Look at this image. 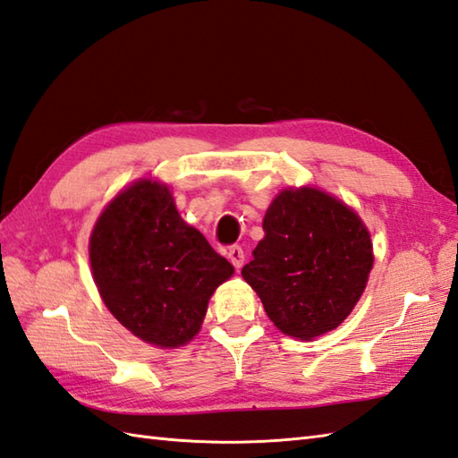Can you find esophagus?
Instances as JSON below:
<instances>
[{"instance_id":"1","label":"esophagus","mask_w":458,"mask_h":458,"mask_svg":"<svg viewBox=\"0 0 458 458\" xmlns=\"http://www.w3.org/2000/svg\"><path fill=\"white\" fill-rule=\"evenodd\" d=\"M226 254H228V259L232 261V266L236 269H240L242 264H244V250H242V246H230Z\"/></svg>"}]
</instances>
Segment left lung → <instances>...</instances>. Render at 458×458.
<instances>
[{"mask_svg":"<svg viewBox=\"0 0 458 458\" xmlns=\"http://www.w3.org/2000/svg\"><path fill=\"white\" fill-rule=\"evenodd\" d=\"M264 230L242 277L267 317L301 340L336 328L358 303L374 264L362 220L327 192L303 187L271 202Z\"/></svg>","mask_w":458,"mask_h":458,"instance_id":"obj_1","label":"left lung"}]
</instances>
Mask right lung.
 Here are the masks:
<instances>
[{
    "label": "right lung",
    "instance_id": "right-lung-1",
    "mask_svg": "<svg viewBox=\"0 0 458 458\" xmlns=\"http://www.w3.org/2000/svg\"><path fill=\"white\" fill-rule=\"evenodd\" d=\"M96 287L145 343L173 348L199 333L208 299L234 267L179 216L169 189L140 181L102 212L90 238Z\"/></svg>",
    "mask_w": 458,
    "mask_h": 458
}]
</instances>
